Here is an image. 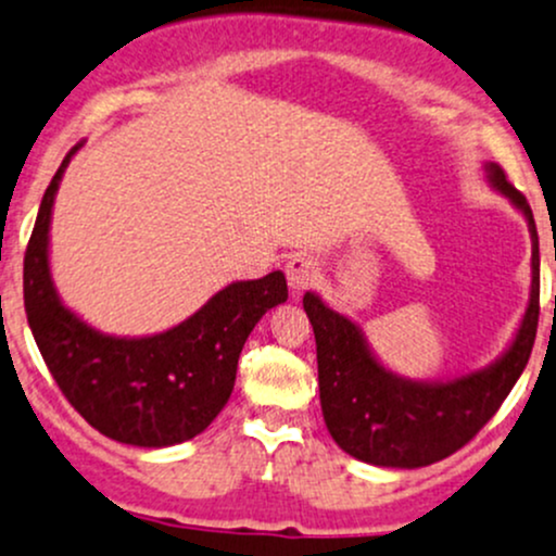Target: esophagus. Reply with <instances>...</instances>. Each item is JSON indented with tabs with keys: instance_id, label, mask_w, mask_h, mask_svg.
I'll use <instances>...</instances> for the list:
<instances>
[{
	"instance_id": "obj_1",
	"label": "esophagus",
	"mask_w": 556,
	"mask_h": 556,
	"mask_svg": "<svg viewBox=\"0 0 556 556\" xmlns=\"http://www.w3.org/2000/svg\"><path fill=\"white\" fill-rule=\"evenodd\" d=\"M285 274H288V285L292 295H301L303 290H308L311 285H314L319 268H316L314 261L306 258V255H292L288 266H285Z\"/></svg>"
}]
</instances>
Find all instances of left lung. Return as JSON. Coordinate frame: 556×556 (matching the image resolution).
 Listing matches in <instances>:
<instances>
[{
	"instance_id": "obj_1",
	"label": "left lung",
	"mask_w": 556,
	"mask_h": 556,
	"mask_svg": "<svg viewBox=\"0 0 556 556\" xmlns=\"http://www.w3.org/2000/svg\"><path fill=\"white\" fill-rule=\"evenodd\" d=\"M485 176L526 216L533 242L528 308L496 362L454 380H408L377 362L356 321L329 308L316 292L303 295L316 338L321 414L329 435L353 459L399 469L446 459L478 435L526 369L539 327V231L526 194L506 181L502 166L485 163Z\"/></svg>"
}]
</instances>
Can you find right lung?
<instances>
[{"mask_svg": "<svg viewBox=\"0 0 556 556\" xmlns=\"http://www.w3.org/2000/svg\"><path fill=\"white\" fill-rule=\"evenodd\" d=\"M76 144L52 176L23 261L28 327L71 406L102 435L139 448H166L200 435L227 406L237 358L268 308L288 301V279L271 271L231 282L181 325L118 338L87 325L60 301L50 271L52 205Z\"/></svg>", "mask_w": 556, "mask_h": 556, "instance_id": "right-lung-1", "label": "right lung"}]
</instances>
